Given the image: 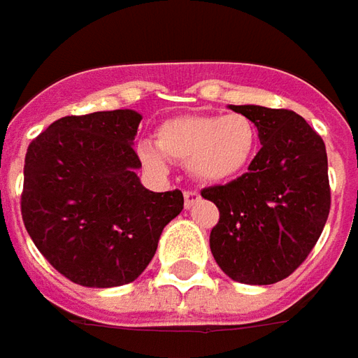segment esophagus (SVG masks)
I'll list each match as a JSON object with an SVG mask.
<instances>
[{
    "label": "esophagus",
    "mask_w": 358,
    "mask_h": 358,
    "mask_svg": "<svg viewBox=\"0 0 358 358\" xmlns=\"http://www.w3.org/2000/svg\"><path fill=\"white\" fill-rule=\"evenodd\" d=\"M183 196H185V208L194 206V204L200 200V194L196 191H185Z\"/></svg>",
    "instance_id": "obj_1"
}]
</instances>
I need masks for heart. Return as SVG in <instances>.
<instances>
[{
	"label": "heart",
	"instance_id": "1",
	"mask_svg": "<svg viewBox=\"0 0 358 358\" xmlns=\"http://www.w3.org/2000/svg\"><path fill=\"white\" fill-rule=\"evenodd\" d=\"M156 148L144 146L146 166L164 169V158L183 164L200 183H225L239 177L258 150L255 121L239 113H183L156 129Z\"/></svg>",
	"mask_w": 358,
	"mask_h": 358
}]
</instances>
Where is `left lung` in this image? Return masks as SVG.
Segmentation results:
<instances>
[{"label":"left lung","mask_w":358,"mask_h":358,"mask_svg":"<svg viewBox=\"0 0 358 358\" xmlns=\"http://www.w3.org/2000/svg\"><path fill=\"white\" fill-rule=\"evenodd\" d=\"M255 121L262 148L247 173L200 192L220 210L210 233L217 266L231 280H285L320 239L331 204L322 136L291 110L229 106Z\"/></svg>","instance_id":"1"}]
</instances>
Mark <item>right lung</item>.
Wrapping results in <instances>:
<instances>
[{"label":"right lung","mask_w":358,"mask_h":358,"mask_svg":"<svg viewBox=\"0 0 358 358\" xmlns=\"http://www.w3.org/2000/svg\"><path fill=\"white\" fill-rule=\"evenodd\" d=\"M141 119L133 110L67 115L27 150L22 222L45 260L73 283L134 281L183 210V192H152L136 175Z\"/></svg>","instance_id":"obj_1"}]
</instances>
